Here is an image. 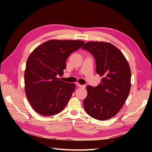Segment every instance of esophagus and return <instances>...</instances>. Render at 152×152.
Wrapping results in <instances>:
<instances>
[{
    "mask_svg": "<svg viewBox=\"0 0 152 152\" xmlns=\"http://www.w3.org/2000/svg\"><path fill=\"white\" fill-rule=\"evenodd\" d=\"M76 85H77L78 87H83V88H84V87H85V86L81 85V84H79V83H76Z\"/></svg>",
    "mask_w": 152,
    "mask_h": 152,
    "instance_id": "34e87169",
    "label": "esophagus"
}]
</instances>
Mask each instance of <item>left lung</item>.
Listing matches in <instances>:
<instances>
[{"label": "left lung", "instance_id": "obj_1", "mask_svg": "<svg viewBox=\"0 0 152 152\" xmlns=\"http://www.w3.org/2000/svg\"><path fill=\"white\" fill-rule=\"evenodd\" d=\"M96 62V72L102 77L97 87L87 86L83 105L91 117L103 121L115 116L124 105L131 90V71L123 53L112 44L89 41L82 47Z\"/></svg>", "mask_w": 152, "mask_h": 152}]
</instances>
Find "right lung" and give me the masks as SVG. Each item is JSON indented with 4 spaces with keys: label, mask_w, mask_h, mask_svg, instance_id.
Instances as JSON below:
<instances>
[{
    "label": "right lung",
    "mask_w": 152,
    "mask_h": 152,
    "mask_svg": "<svg viewBox=\"0 0 152 152\" xmlns=\"http://www.w3.org/2000/svg\"><path fill=\"white\" fill-rule=\"evenodd\" d=\"M84 41L52 39L37 47L28 58L25 70V91L35 111L43 116L57 114L65 108L76 85L61 81L69 55Z\"/></svg>",
    "instance_id": "obj_1"
}]
</instances>
